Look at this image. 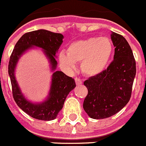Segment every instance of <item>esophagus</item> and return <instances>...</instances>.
Masks as SVG:
<instances>
[{
  "instance_id": "34e87169",
  "label": "esophagus",
  "mask_w": 146,
  "mask_h": 146,
  "mask_svg": "<svg viewBox=\"0 0 146 146\" xmlns=\"http://www.w3.org/2000/svg\"><path fill=\"white\" fill-rule=\"evenodd\" d=\"M75 82H76V85H81L82 84V81L81 78H75Z\"/></svg>"
}]
</instances>
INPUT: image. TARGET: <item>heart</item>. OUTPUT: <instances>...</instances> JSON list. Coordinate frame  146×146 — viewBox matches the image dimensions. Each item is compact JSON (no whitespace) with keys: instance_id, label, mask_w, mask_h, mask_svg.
Returning <instances> with one entry per match:
<instances>
[{"instance_id":"heart-1","label":"heart","mask_w":146,"mask_h":146,"mask_svg":"<svg viewBox=\"0 0 146 146\" xmlns=\"http://www.w3.org/2000/svg\"><path fill=\"white\" fill-rule=\"evenodd\" d=\"M113 53V45L106 37H90L73 42L68 52L59 53V62L64 68L74 69L76 62H82L81 69L87 76H93L104 70Z\"/></svg>"}]
</instances>
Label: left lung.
I'll return each instance as SVG.
<instances>
[{"label":"left lung","mask_w":146,"mask_h":146,"mask_svg":"<svg viewBox=\"0 0 146 146\" xmlns=\"http://www.w3.org/2000/svg\"><path fill=\"white\" fill-rule=\"evenodd\" d=\"M114 60L103 72L84 82L88 93L83 108L93 119H104L117 113L130 100L136 75V62L131 47L122 35L111 32Z\"/></svg>","instance_id":"obj_1"}]
</instances>
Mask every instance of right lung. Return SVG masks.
<instances>
[{"mask_svg":"<svg viewBox=\"0 0 146 146\" xmlns=\"http://www.w3.org/2000/svg\"><path fill=\"white\" fill-rule=\"evenodd\" d=\"M62 35L59 33L40 29L37 31L26 33L20 38L15 46L9 62V75L12 87V94L15 102L26 114L35 119L41 120H52L55 119L63 107L66 98L69 92L76 87L73 78L68 76L62 71H55L57 62L56 53L63 42ZM38 46L44 50L50 62L52 71V84L48 98L41 103L34 104L24 97L15 78L14 70L20 56L32 46Z\"/></svg>","mask_w":146,"mask_h":146,"instance_id":"1","label":"right lung"}]
</instances>
